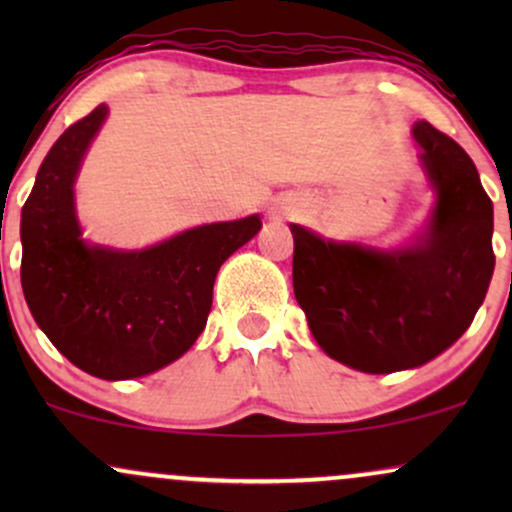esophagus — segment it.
Masks as SVG:
<instances>
[{
	"label": "esophagus",
	"mask_w": 512,
	"mask_h": 512,
	"mask_svg": "<svg viewBox=\"0 0 512 512\" xmlns=\"http://www.w3.org/2000/svg\"><path fill=\"white\" fill-rule=\"evenodd\" d=\"M279 214H281V216H289V214H291V209H281Z\"/></svg>",
	"instance_id": "esophagus-1"
}]
</instances>
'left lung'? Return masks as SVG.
Returning <instances> with one entry per match:
<instances>
[{"mask_svg":"<svg viewBox=\"0 0 512 512\" xmlns=\"http://www.w3.org/2000/svg\"><path fill=\"white\" fill-rule=\"evenodd\" d=\"M414 139L436 207L407 248L334 243L291 223L293 293L310 332L327 356L363 373L443 354L472 325L496 264L493 204L472 158L426 120Z\"/></svg>","mask_w":512,"mask_h":512,"instance_id":"1","label":"left lung"}]
</instances>
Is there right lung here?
<instances>
[{
	"instance_id": "1",
	"label": "right lung",
	"mask_w": 512,
	"mask_h": 512,
	"mask_svg": "<svg viewBox=\"0 0 512 512\" xmlns=\"http://www.w3.org/2000/svg\"><path fill=\"white\" fill-rule=\"evenodd\" d=\"M108 108L98 105L52 144L21 211V286L48 339L103 380L142 378L197 342L216 272L262 228L260 216L209 223L146 250L88 245L74 180Z\"/></svg>"
}]
</instances>
